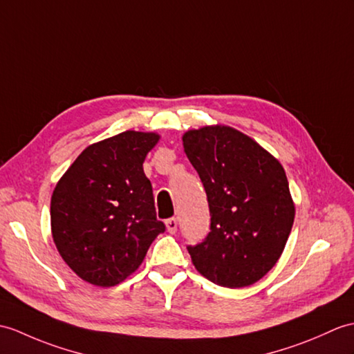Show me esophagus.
Returning a JSON list of instances; mask_svg holds the SVG:
<instances>
[{"label": "esophagus", "instance_id": "obj_1", "mask_svg": "<svg viewBox=\"0 0 354 354\" xmlns=\"http://www.w3.org/2000/svg\"><path fill=\"white\" fill-rule=\"evenodd\" d=\"M166 226H167V231L170 234H175L176 229H178V220L175 217H170L166 220Z\"/></svg>", "mask_w": 354, "mask_h": 354}]
</instances>
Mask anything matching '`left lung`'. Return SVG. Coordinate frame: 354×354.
<instances>
[{
  "instance_id": "left-lung-1",
  "label": "left lung",
  "mask_w": 354,
  "mask_h": 354,
  "mask_svg": "<svg viewBox=\"0 0 354 354\" xmlns=\"http://www.w3.org/2000/svg\"><path fill=\"white\" fill-rule=\"evenodd\" d=\"M183 142L211 216L205 240L187 245L193 264L220 286L253 285L281 258L292 227L285 170L254 140L229 127L192 129Z\"/></svg>"
}]
</instances>
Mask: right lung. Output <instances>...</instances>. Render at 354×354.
I'll list each match as a JSON object with an SVG mask.
<instances>
[{
	"label": "right lung",
	"mask_w": 354,
	"mask_h": 354,
	"mask_svg": "<svg viewBox=\"0 0 354 354\" xmlns=\"http://www.w3.org/2000/svg\"><path fill=\"white\" fill-rule=\"evenodd\" d=\"M153 133L125 131L78 155L51 197L57 250L83 281L114 286L142 264L166 231L157 220L151 180L143 171Z\"/></svg>",
	"instance_id": "obj_1"
}]
</instances>
